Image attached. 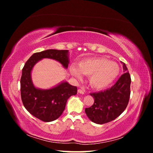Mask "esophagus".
I'll list each match as a JSON object with an SVG mask.
<instances>
[{
	"label": "esophagus",
	"instance_id": "1",
	"mask_svg": "<svg viewBox=\"0 0 153 153\" xmlns=\"http://www.w3.org/2000/svg\"><path fill=\"white\" fill-rule=\"evenodd\" d=\"M78 93H80V94H84V90H82V89H78Z\"/></svg>",
	"mask_w": 153,
	"mask_h": 153
}]
</instances>
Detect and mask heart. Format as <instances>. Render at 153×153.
I'll return each mask as SVG.
<instances>
[{
	"mask_svg": "<svg viewBox=\"0 0 153 153\" xmlns=\"http://www.w3.org/2000/svg\"><path fill=\"white\" fill-rule=\"evenodd\" d=\"M71 74L78 78L81 74L89 76V84L95 89H103L108 87L118 76L120 69L118 64L105 58L96 57L85 59L69 67Z\"/></svg>",
	"mask_w": 153,
	"mask_h": 153,
	"instance_id": "heart-1",
	"label": "heart"
}]
</instances>
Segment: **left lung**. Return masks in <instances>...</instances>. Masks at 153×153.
<instances>
[{
  "label": "left lung",
  "mask_w": 153,
  "mask_h": 153,
  "mask_svg": "<svg viewBox=\"0 0 153 153\" xmlns=\"http://www.w3.org/2000/svg\"><path fill=\"white\" fill-rule=\"evenodd\" d=\"M124 73L116 83L103 91L90 94L94 98V103L85 112L91 121L102 124L113 121L121 115L127 107L130 96L131 76L124 62Z\"/></svg>",
  "instance_id": "1"
}]
</instances>
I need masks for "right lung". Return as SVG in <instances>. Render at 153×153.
I'll return each instance as SVG.
<instances>
[{
  "instance_id": "obj_1",
  "label": "right lung",
  "mask_w": 153,
  "mask_h": 153,
  "mask_svg": "<svg viewBox=\"0 0 153 153\" xmlns=\"http://www.w3.org/2000/svg\"><path fill=\"white\" fill-rule=\"evenodd\" d=\"M48 58L61 63L68 68V50L50 49L34 53L22 69L20 79L21 98L25 108L34 117L44 122H51L61 116L68 99L77 93V87L67 82L61 83L52 89H41L34 87L31 79V71L41 59Z\"/></svg>"
}]
</instances>
